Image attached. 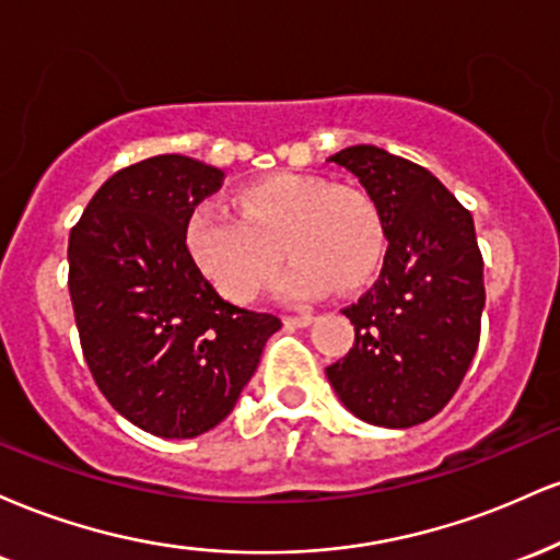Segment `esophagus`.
Returning <instances> with one entry per match:
<instances>
[{
	"label": "esophagus",
	"instance_id": "obj_1",
	"mask_svg": "<svg viewBox=\"0 0 560 560\" xmlns=\"http://www.w3.org/2000/svg\"><path fill=\"white\" fill-rule=\"evenodd\" d=\"M284 324L298 326V329H305V326L313 324V316H305V313H302V316H284Z\"/></svg>",
	"mask_w": 560,
	"mask_h": 560
}]
</instances>
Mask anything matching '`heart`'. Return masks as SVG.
Wrapping results in <instances>:
<instances>
[{"instance_id": "heart-1", "label": "heart", "mask_w": 560, "mask_h": 560, "mask_svg": "<svg viewBox=\"0 0 560 560\" xmlns=\"http://www.w3.org/2000/svg\"><path fill=\"white\" fill-rule=\"evenodd\" d=\"M240 215L205 202L186 221V249L223 298L249 302L273 281L281 250L292 258L287 298H318L331 284L361 289L384 258V221L361 189L273 173L242 186Z\"/></svg>"}]
</instances>
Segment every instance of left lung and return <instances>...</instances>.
<instances>
[{"label": "left lung", "instance_id": "1", "mask_svg": "<svg viewBox=\"0 0 560 560\" xmlns=\"http://www.w3.org/2000/svg\"><path fill=\"white\" fill-rule=\"evenodd\" d=\"M329 160L374 199L389 247L376 284L342 307L355 345L326 376L358 419L416 427L458 392L479 347L485 260L474 218L427 168L378 147Z\"/></svg>", "mask_w": 560, "mask_h": 560}]
</instances>
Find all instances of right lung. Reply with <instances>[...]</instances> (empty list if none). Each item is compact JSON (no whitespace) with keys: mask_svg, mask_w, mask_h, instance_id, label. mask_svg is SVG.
I'll return each mask as SVG.
<instances>
[{"mask_svg":"<svg viewBox=\"0 0 560 560\" xmlns=\"http://www.w3.org/2000/svg\"><path fill=\"white\" fill-rule=\"evenodd\" d=\"M223 171L158 155L113 173L68 240L83 361L124 419L189 440L234 408L281 320L231 305L186 249V221Z\"/></svg>","mask_w":560,"mask_h":560,"instance_id":"obj_1","label":"right lung"}]
</instances>
